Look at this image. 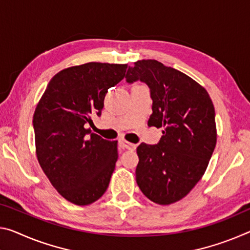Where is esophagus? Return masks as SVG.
Segmentation results:
<instances>
[{
    "label": "esophagus",
    "instance_id": "obj_1",
    "mask_svg": "<svg viewBox=\"0 0 250 250\" xmlns=\"http://www.w3.org/2000/svg\"><path fill=\"white\" fill-rule=\"evenodd\" d=\"M119 145H120L121 148H124V149H128V150L136 149V145L130 144V142L125 141V140H120V141H119Z\"/></svg>",
    "mask_w": 250,
    "mask_h": 250
}]
</instances>
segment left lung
I'll return each instance as SVG.
<instances>
[{"label": "left lung", "instance_id": "8db88e82", "mask_svg": "<svg viewBox=\"0 0 250 250\" xmlns=\"http://www.w3.org/2000/svg\"><path fill=\"white\" fill-rule=\"evenodd\" d=\"M125 80H140L149 86L152 114L148 125L164 126L158 145L142 142L137 148V184L153 203L173 204L201 179L215 150L212 101L193 79L157 60L134 62Z\"/></svg>", "mask_w": 250, "mask_h": 250}]
</instances>
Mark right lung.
<instances>
[{
	"label": "right lung",
	"instance_id": "1",
	"mask_svg": "<svg viewBox=\"0 0 250 250\" xmlns=\"http://www.w3.org/2000/svg\"><path fill=\"white\" fill-rule=\"evenodd\" d=\"M128 64L89 62L51 79L33 116L39 164L60 195L74 205L97 201L118 160V141L91 132L108 89L125 77Z\"/></svg>",
	"mask_w": 250,
	"mask_h": 250
}]
</instances>
